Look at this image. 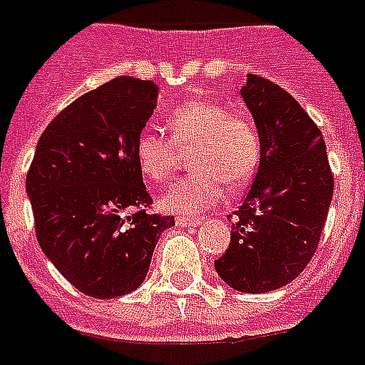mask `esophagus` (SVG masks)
<instances>
[{"mask_svg": "<svg viewBox=\"0 0 365 365\" xmlns=\"http://www.w3.org/2000/svg\"><path fill=\"white\" fill-rule=\"evenodd\" d=\"M202 223H204V219L202 217H177V225H179V227H198V225Z\"/></svg>", "mask_w": 365, "mask_h": 365, "instance_id": "34e87169", "label": "esophagus"}]
</instances>
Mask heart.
<instances>
[{
    "label": "heart",
    "instance_id": "heart-1",
    "mask_svg": "<svg viewBox=\"0 0 365 365\" xmlns=\"http://www.w3.org/2000/svg\"><path fill=\"white\" fill-rule=\"evenodd\" d=\"M167 127L171 138L144 128L134 142L136 165L153 182L169 179L180 152L196 148L190 155L196 171L161 194L163 212L180 217L198 215L223 198L225 185L242 186L256 171L259 161L256 127L240 115H229L215 101L196 100L180 106L167 117Z\"/></svg>",
    "mask_w": 365,
    "mask_h": 365
}]
</instances>
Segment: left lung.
I'll return each instance as SVG.
<instances>
[{
  "label": "left lung",
  "instance_id": "8db88e82",
  "mask_svg": "<svg viewBox=\"0 0 365 365\" xmlns=\"http://www.w3.org/2000/svg\"><path fill=\"white\" fill-rule=\"evenodd\" d=\"M240 96L256 123L259 163L215 271L231 289L259 294L294 281L312 259L333 200V175L322 130L289 92L248 75Z\"/></svg>",
  "mask_w": 365,
  "mask_h": 365
}]
</instances>
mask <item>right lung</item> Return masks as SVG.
<instances>
[{
  "label": "right lung",
  "mask_w": 365,
  "mask_h": 365,
  "mask_svg": "<svg viewBox=\"0 0 365 365\" xmlns=\"http://www.w3.org/2000/svg\"><path fill=\"white\" fill-rule=\"evenodd\" d=\"M158 94V84L130 76L86 92L43 130L26 175L38 245L92 298L138 289L161 232L175 225L146 213L152 198L134 158Z\"/></svg>",
  "instance_id": "1"
}]
</instances>
